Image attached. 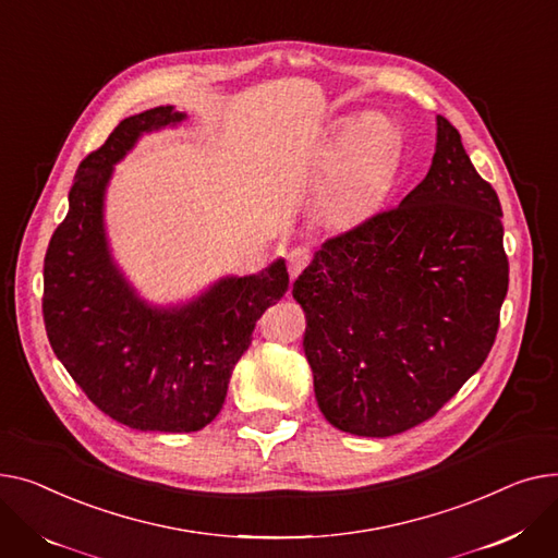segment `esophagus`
I'll return each mask as SVG.
<instances>
[{
    "label": "esophagus",
    "instance_id": "1",
    "mask_svg": "<svg viewBox=\"0 0 558 558\" xmlns=\"http://www.w3.org/2000/svg\"><path fill=\"white\" fill-rule=\"evenodd\" d=\"M311 260V250L306 245H294L286 252V264H288V272H290V279L298 277Z\"/></svg>",
    "mask_w": 558,
    "mask_h": 558
}]
</instances>
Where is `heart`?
<instances>
[{
    "mask_svg": "<svg viewBox=\"0 0 558 558\" xmlns=\"http://www.w3.org/2000/svg\"><path fill=\"white\" fill-rule=\"evenodd\" d=\"M342 148L317 186L315 207L331 227H353L380 201L397 150V130L380 112L342 119L333 130Z\"/></svg>",
    "mask_w": 558,
    "mask_h": 558,
    "instance_id": "b5f03b06",
    "label": "heart"
}]
</instances>
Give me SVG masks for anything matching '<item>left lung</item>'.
Returning a JSON list of instances; mask_svg holds the SVG:
<instances>
[{
    "mask_svg": "<svg viewBox=\"0 0 558 558\" xmlns=\"http://www.w3.org/2000/svg\"><path fill=\"white\" fill-rule=\"evenodd\" d=\"M498 193L437 117L428 175L326 241L292 283L315 399L333 428L391 437L435 416L494 347L509 288Z\"/></svg>",
    "mask_w": 558,
    "mask_h": 558,
    "instance_id": "obj_1",
    "label": "left lung"
}]
</instances>
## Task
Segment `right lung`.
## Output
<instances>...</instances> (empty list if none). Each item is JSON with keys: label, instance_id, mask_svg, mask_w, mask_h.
Here are the masks:
<instances>
[{"label": "right lung", "instance_id": "obj_1", "mask_svg": "<svg viewBox=\"0 0 558 558\" xmlns=\"http://www.w3.org/2000/svg\"><path fill=\"white\" fill-rule=\"evenodd\" d=\"M186 119L159 106L123 119L89 153L70 211L45 256L43 315L53 353L87 399L133 430L195 433L220 412L256 319L288 290L283 258L256 275H229L198 298L153 306L119 270L106 232V193L142 135Z\"/></svg>", "mask_w": 558, "mask_h": 558}]
</instances>
